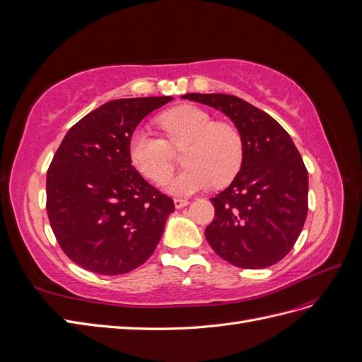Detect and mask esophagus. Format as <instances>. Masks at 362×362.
I'll list each match as a JSON object with an SVG mask.
<instances>
[{
  "mask_svg": "<svg viewBox=\"0 0 362 362\" xmlns=\"http://www.w3.org/2000/svg\"><path fill=\"white\" fill-rule=\"evenodd\" d=\"M173 204H175V208H182V206H185V205H189V201H187V199H180V198H177V199H173Z\"/></svg>",
  "mask_w": 362,
  "mask_h": 362,
  "instance_id": "esophagus-1",
  "label": "esophagus"
}]
</instances>
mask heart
<instances>
[{
	"label": "heart",
	"mask_w": 362,
	"mask_h": 362,
	"mask_svg": "<svg viewBox=\"0 0 362 362\" xmlns=\"http://www.w3.org/2000/svg\"><path fill=\"white\" fill-rule=\"evenodd\" d=\"M164 139L139 129L128 144L134 168L145 178L161 182L172 169V149H182L184 169L166 181L172 194L187 196L211 182L223 185L234 178L243 161V137L235 125L214 122L196 105H180L158 117Z\"/></svg>",
	"instance_id": "obj_1"
}]
</instances>
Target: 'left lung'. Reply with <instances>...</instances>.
Wrapping results in <instances>:
<instances>
[{
	"instance_id": "1",
	"label": "left lung",
	"mask_w": 362,
	"mask_h": 362,
	"mask_svg": "<svg viewBox=\"0 0 362 362\" xmlns=\"http://www.w3.org/2000/svg\"><path fill=\"white\" fill-rule=\"evenodd\" d=\"M233 120L243 137V161L228 187L210 201L214 218L205 237L218 257L242 269H264L286 257L308 214V170L275 119L242 98L181 96Z\"/></svg>"
}]
</instances>
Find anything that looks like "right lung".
<instances>
[{
  "instance_id": "add662e5",
  "label": "right lung",
  "mask_w": 362,
  "mask_h": 362,
  "mask_svg": "<svg viewBox=\"0 0 362 362\" xmlns=\"http://www.w3.org/2000/svg\"><path fill=\"white\" fill-rule=\"evenodd\" d=\"M172 96L105 103L64 136L47 173V211L64 254L100 275H122L152 255L175 205L131 164L140 120Z\"/></svg>"
}]
</instances>
